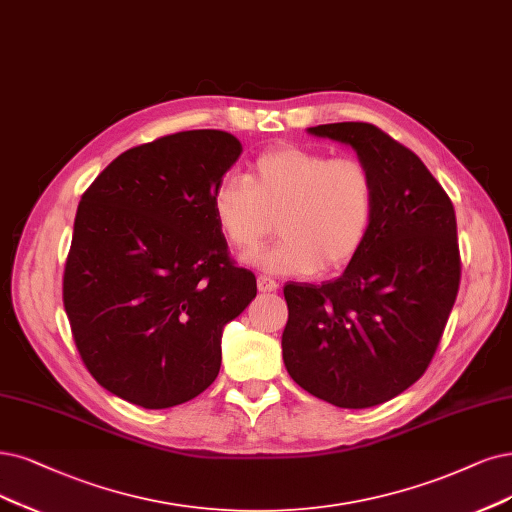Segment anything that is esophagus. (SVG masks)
Instances as JSON below:
<instances>
[{
	"label": "esophagus",
	"instance_id": "esophagus-1",
	"mask_svg": "<svg viewBox=\"0 0 512 512\" xmlns=\"http://www.w3.org/2000/svg\"><path fill=\"white\" fill-rule=\"evenodd\" d=\"M257 289H259L261 293H272V291L278 289V282L272 280L270 276H259V278H257Z\"/></svg>",
	"mask_w": 512,
	"mask_h": 512
}]
</instances>
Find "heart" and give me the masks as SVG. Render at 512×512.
Segmentation results:
<instances>
[{
	"mask_svg": "<svg viewBox=\"0 0 512 512\" xmlns=\"http://www.w3.org/2000/svg\"><path fill=\"white\" fill-rule=\"evenodd\" d=\"M213 213L223 240L242 255L255 253L278 219L282 238L255 263L306 276L344 268L361 253L375 217V183L358 158L280 145L259 154L244 179L219 183Z\"/></svg>",
	"mask_w": 512,
	"mask_h": 512,
	"instance_id": "heart-1",
	"label": "heart"
}]
</instances>
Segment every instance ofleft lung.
<instances>
[{
	"label": "left lung",
	"mask_w": 512,
	"mask_h": 512,
	"mask_svg": "<svg viewBox=\"0 0 512 512\" xmlns=\"http://www.w3.org/2000/svg\"><path fill=\"white\" fill-rule=\"evenodd\" d=\"M308 130L356 151L375 183V217L342 276L285 287L282 358L316 399L344 409L382 405L424 375L456 304V211L424 162L377 126Z\"/></svg>",
	"instance_id": "1"
}]
</instances>
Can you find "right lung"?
I'll return each mask as SVG.
<instances>
[{"instance_id": "obj_1", "label": "right lung", "mask_w": 512, "mask_h": 512, "mask_svg": "<svg viewBox=\"0 0 512 512\" xmlns=\"http://www.w3.org/2000/svg\"><path fill=\"white\" fill-rule=\"evenodd\" d=\"M240 154L230 132H175L124 151L82 194L63 306L90 375L132 405L175 407L211 386L223 327L257 295L213 213Z\"/></svg>"}]
</instances>
